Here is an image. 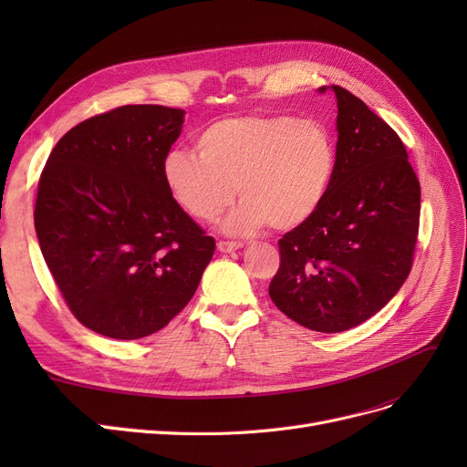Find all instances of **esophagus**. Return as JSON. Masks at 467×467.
I'll use <instances>...</instances> for the list:
<instances>
[{
	"mask_svg": "<svg viewBox=\"0 0 467 467\" xmlns=\"http://www.w3.org/2000/svg\"><path fill=\"white\" fill-rule=\"evenodd\" d=\"M242 247H244V244H239V242H218V251H222V253H234Z\"/></svg>",
	"mask_w": 467,
	"mask_h": 467,
	"instance_id": "1",
	"label": "esophagus"
}]
</instances>
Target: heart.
I'll return each instance as SVG.
<instances>
[{
	"label": "heart",
	"mask_w": 467,
	"mask_h": 467,
	"mask_svg": "<svg viewBox=\"0 0 467 467\" xmlns=\"http://www.w3.org/2000/svg\"><path fill=\"white\" fill-rule=\"evenodd\" d=\"M196 153H169L165 185L196 220L212 222L239 187L244 202L222 222L232 235L266 225L292 232L312 220L327 196L337 169V144L327 126L285 112L218 119L196 136Z\"/></svg>",
	"instance_id": "1"
}]
</instances>
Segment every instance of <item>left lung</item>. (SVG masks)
<instances>
[{
  "label": "left lung",
  "mask_w": 467,
  "mask_h": 467,
  "mask_svg": "<svg viewBox=\"0 0 467 467\" xmlns=\"http://www.w3.org/2000/svg\"><path fill=\"white\" fill-rule=\"evenodd\" d=\"M337 99V169L317 214L278 242L268 296L282 314L341 333L378 314L413 265L420 187L400 136L350 91Z\"/></svg>",
  "instance_id": "obj_1"
}]
</instances>
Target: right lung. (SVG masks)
I'll list each match as a JSON object with an SVG mask.
<instances>
[{
    "instance_id": "add662e5",
    "label": "right lung",
    "mask_w": 467,
    "mask_h": 467,
    "mask_svg": "<svg viewBox=\"0 0 467 467\" xmlns=\"http://www.w3.org/2000/svg\"><path fill=\"white\" fill-rule=\"evenodd\" d=\"M185 110L126 105L74 126L38 181L35 230L72 314L110 338L163 329L194 296L216 242L169 192Z\"/></svg>"
}]
</instances>
